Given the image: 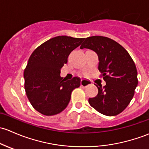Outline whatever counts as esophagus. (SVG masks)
<instances>
[{"label":"esophagus","instance_id":"esophagus-1","mask_svg":"<svg viewBox=\"0 0 149 149\" xmlns=\"http://www.w3.org/2000/svg\"><path fill=\"white\" fill-rule=\"evenodd\" d=\"M90 82H89L88 80H87V79H82V80L81 81V86H82V87H86V86L90 85Z\"/></svg>","mask_w":149,"mask_h":149}]
</instances>
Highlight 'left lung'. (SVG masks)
I'll list each match as a JSON object with an SVG mask.
<instances>
[{
    "mask_svg": "<svg viewBox=\"0 0 149 149\" xmlns=\"http://www.w3.org/2000/svg\"><path fill=\"white\" fill-rule=\"evenodd\" d=\"M85 39L80 49L97 53L98 70L106 82L104 87L96 85L97 95L89 98V103L105 116H116L126 108L134 95L138 85L136 65L128 52L116 41L101 36Z\"/></svg>",
    "mask_w": 149,
    "mask_h": 149,
    "instance_id": "left-lung-1",
    "label": "left lung"
}]
</instances>
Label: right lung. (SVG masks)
<instances>
[{"label": "right lung", "mask_w": 149, "mask_h": 149, "mask_svg": "<svg viewBox=\"0 0 149 149\" xmlns=\"http://www.w3.org/2000/svg\"><path fill=\"white\" fill-rule=\"evenodd\" d=\"M85 38L59 36L38 47L29 57L24 77L26 94L36 110L54 116L67 108L71 93L80 86L79 77L67 80L60 77L67 58Z\"/></svg>", "instance_id": "1"}]
</instances>
